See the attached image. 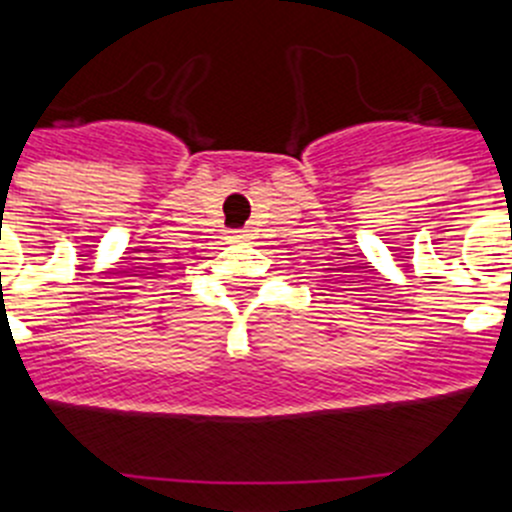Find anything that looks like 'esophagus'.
Returning <instances> with one entry per match:
<instances>
[{
    "mask_svg": "<svg viewBox=\"0 0 512 512\" xmlns=\"http://www.w3.org/2000/svg\"><path fill=\"white\" fill-rule=\"evenodd\" d=\"M246 238H248L246 230H233V233H230V241H246Z\"/></svg>",
    "mask_w": 512,
    "mask_h": 512,
    "instance_id": "esophagus-1",
    "label": "esophagus"
}]
</instances>
